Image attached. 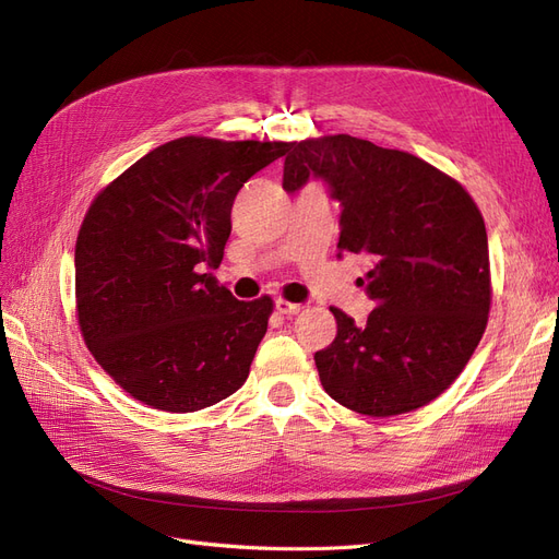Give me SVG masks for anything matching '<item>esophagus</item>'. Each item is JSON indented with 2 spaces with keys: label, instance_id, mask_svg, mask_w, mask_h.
Listing matches in <instances>:
<instances>
[{
  "label": "esophagus",
  "instance_id": "34e87169",
  "mask_svg": "<svg viewBox=\"0 0 559 559\" xmlns=\"http://www.w3.org/2000/svg\"><path fill=\"white\" fill-rule=\"evenodd\" d=\"M275 308H277V312L280 314H298L300 310H302V306H300V302H289V300H282V298H277L275 300Z\"/></svg>",
  "mask_w": 559,
  "mask_h": 559
}]
</instances>
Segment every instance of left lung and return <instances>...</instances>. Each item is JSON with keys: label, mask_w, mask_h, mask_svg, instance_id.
Returning a JSON list of instances; mask_svg holds the SVG:
<instances>
[{"label": "left lung", "mask_w": 559, "mask_h": 559, "mask_svg": "<svg viewBox=\"0 0 559 559\" xmlns=\"http://www.w3.org/2000/svg\"><path fill=\"white\" fill-rule=\"evenodd\" d=\"M310 179L341 202L337 257L364 253L366 324L331 308L335 341L314 354L326 394L349 411L392 417L454 382L487 326L489 251L476 202L441 170L349 134L292 142L282 189Z\"/></svg>", "instance_id": "obj_1"}]
</instances>
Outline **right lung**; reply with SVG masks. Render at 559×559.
Segmentation results:
<instances>
[{"instance_id":"add662e5","label":"right lung","mask_w":559,"mask_h":559,"mask_svg":"<svg viewBox=\"0 0 559 559\" xmlns=\"http://www.w3.org/2000/svg\"><path fill=\"white\" fill-rule=\"evenodd\" d=\"M286 142L179 138L99 193L76 238V312L95 361L130 396L193 413L245 384L273 300L218 286L233 200Z\"/></svg>"}]
</instances>
